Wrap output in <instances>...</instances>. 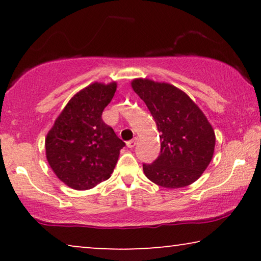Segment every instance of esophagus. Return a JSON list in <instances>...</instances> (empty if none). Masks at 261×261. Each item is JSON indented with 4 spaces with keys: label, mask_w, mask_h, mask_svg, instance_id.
Segmentation results:
<instances>
[{
    "label": "esophagus",
    "mask_w": 261,
    "mask_h": 261,
    "mask_svg": "<svg viewBox=\"0 0 261 261\" xmlns=\"http://www.w3.org/2000/svg\"><path fill=\"white\" fill-rule=\"evenodd\" d=\"M137 141H138V138H134L133 140L127 141V147L128 148H134L135 145H137Z\"/></svg>",
    "instance_id": "34e87169"
}]
</instances>
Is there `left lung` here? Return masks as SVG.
Returning a JSON list of instances; mask_svg holds the SVG:
<instances>
[{
  "mask_svg": "<svg viewBox=\"0 0 261 261\" xmlns=\"http://www.w3.org/2000/svg\"><path fill=\"white\" fill-rule=\"evenodd\" d=\"M132 88L146 103L156 123L160 154L144 164L149 180L167 189L188 187L212 162L215 132L199 107L183 90L165 82L135 78Z\"/></svg>",
  "mask_w": 261,
  "mask_h": 261,
  "instance_id": "obj_1",
  "label": "left lung"
}]
</instances>
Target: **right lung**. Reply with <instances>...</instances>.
Wrapping results in <instances>:
<instances>
[{
	"label": "right lung",
	"mask_w": 261,
	"mask_h": 261,
	"mask_svg": "<svg viewBox=\"0 0 261 261\" xmlns=\"http://www.w3.org/2000/svg\"><path fill=\"white\" fill-rule=\"evenodd\" d=\"M116 82L91 83L67 102L45 138L46 159L57 177L74 190L110 178L124 142L102 120Z\"/></svg>",
	"instance_id": "add662e5"
}]
</instances>
